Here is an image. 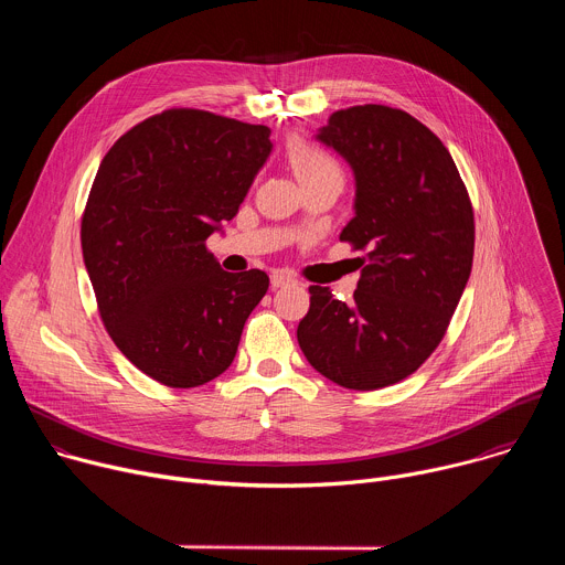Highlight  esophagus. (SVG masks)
Here are the masks:
<instances>
[{
  "instance_id": "esophagus-1",
  "label": "esophagus",
  "mask_w": 565,
  "mask_h": 565,
  "mask_svg": "<svg viewBox=\"0 0 565 565\" xmlns=\"http://www.w3.org/2000/svg\"><path fill=\"white\" fill-rule=\"evenodd\" d=\"M270 284H273V288L277 290V288H284V286L295 284V277H290V275H286V273H273Z\"/></svg>"
}]
</instances>
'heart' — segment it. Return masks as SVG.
Listing matches in <instances>:
<instances>
[{
  "mask_svg": "<svg viewBox=\"0 0 565 565\" xmlns=\"http://www.w3.org/2000/svg\"><path fill=\"white\" fill-rule=\"evenodd\" d=\"M288 160L301 183L321 179V177H342L340 163L329 151L312 147L303 140H295L288 147Z\"/></svg>",
  "mask_w": 565,
  "mask_h": 565,
  "instance_id": "1",
  "label": "heart"
}]
</instances>
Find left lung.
<instances>
[{"mask_svg":"<svg viewBox=\"0 0 565 565\" xmlns=\"http://www.w3.org/2000/svg\"><path fill=\"white\" fill-rule=\"evenodd\" d=\"M317 140L355 174L340 241L364 257L351 303L308 288L297 342L324 377L373 391L418 371L445 338L471 273L473 210L447 147L407 111L340 109Z\"/></svg>","mask_w":565,"mask_h":565,"instance_id":"8db88e82","label":"left lung"}]
</instances>
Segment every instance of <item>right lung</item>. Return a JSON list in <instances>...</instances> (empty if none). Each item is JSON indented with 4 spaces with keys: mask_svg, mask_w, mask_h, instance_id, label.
<instances>
[{
    "mask_svg": "<svg viewBox=\"0 0 565 565\" xmlns=\"http://www.w3.org/2000/svg\"><path fill=\"white\" fill-rule=\"evenodd\" d=\"M270 149L266 125L168 109L103 158L79 227L85 266L114 344L160 384L221 375L268 290L264 270H221L205 241L238 212Z\"/></svg>",
    "mask_w": 565,
    "mask_h": 565,
    "instance_id": "add662e5",
    "label": "right lung"
}]
</instances>
